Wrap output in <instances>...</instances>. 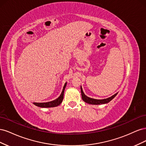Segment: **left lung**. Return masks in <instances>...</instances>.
<instances>
[{"mask_svg": "<svg viewBox=\"0 0 146 146\" xmlns=\"http://www.w3.org/2000/svg\"><path fill=\"white\" fill-rule=\"evenodd\" d=\"M80 89H81V94H82V98L83 100L87 104H92V105H100V104H107L109 102L111 101L113 99L115 98L117 94V93H116L115 94H114L113 96H111L110 98H108L107 99H95L90 98H89V97L86 96L85 94H84L82 86H80Z\"/></svg>", "mask_w": 146, "mask_h": 146, "instance_id": "obj_1", "label": "left lung"}]
</instances>
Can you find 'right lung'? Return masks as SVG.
I'll return each mask as SVG.
<instances>
[{"label":"right lung","instance_id":"add662e5","mask_svg":"<svg viewBox=\"0 0 146 146\" xmlns=\"http://www.w3.org/2000/svg\"><path fill=\"white\" fill-rule=\"evenodd\" d=\"M66 84H67V83H66L64 84L62 92H61V95L56 99L50 101V102H44V103L33 102V104L37 106V107H41V108H50V107H57V106H58L59 105L61 104V102H62V101L63 100L64 92L65 88L66 86Z\"/></svg>","mask_w":146,"mask_h":146}]
</instances>
